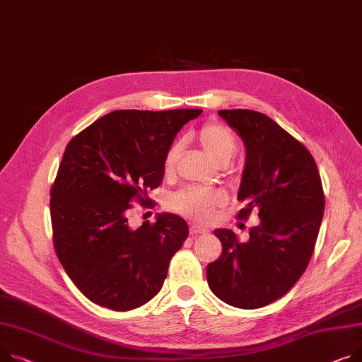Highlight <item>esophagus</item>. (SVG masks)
<instances>
[{"label":"esophagus","instance_id":"34e87169","mask_svg":"<svg viewBox=\"0 0 362 362\" xmlns=\"http://www.w3.org/2000/svg\"><path fill=\"white\" fill-rule=\"evenodd\" d=\"M189 231H190L192 235H197V234H208V233H209L206 228H204V227H201V226H190Z\"/></svg>","mask_w":362,"mask_h":362}]
</instances>
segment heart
<instances>
[{"mask_svg":"<svg viewBox=\"0 0 362 362\" xmlns=\"http://www.w3.org/2000/svg\"><path fill=\"white\" fill-rule=\"evenodd\" d=\"M198 141L206 156L215 164H227L235 154L237 144L231 131L220 124H206L198 132ZM177 147H172L165 156V168L170 170L176 158ZM226 197L218 190L204 189L198 186L183 187L167 199V206L194 218L199 223H206L212 218L214 212L223 206Z\"/></svg>","mask_w":362,"mask_h":362,"instance_id":"heart-1","label":"heart"}]
</instances>
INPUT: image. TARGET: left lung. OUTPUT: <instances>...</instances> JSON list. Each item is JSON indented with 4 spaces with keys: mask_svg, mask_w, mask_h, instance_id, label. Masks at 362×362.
Here are the masks:
<instances>
[{
    "mask_svg": "<svg viewBox=\"0 0 362 362\" xmlns=\"http://www.w3.org/2000/svg\"><path fill=\"white\" fill-rule=\"evenodd\" d=\"M246 148L238 218L260 223L240 243L216 228L223 252L206 267L211 291L238 308H260L291 290L307 268L323 218L325 195L315 158L275 120L253 110H220Z\"/></svg>",
    "mask_w": 362,
    "mask_h": 362,
    "instance_id": "1",
    "label": "left lung"
}]
</instances>
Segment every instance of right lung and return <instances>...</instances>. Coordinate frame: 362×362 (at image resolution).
Wrapping results in <instances>:
<instances>
[{
  "label": "right lung",
  "instance_id": "right-lung-1",
  "mask_svg": "<svg viewBox=\"0 0 362 362\" xmlns=\"http://www.w3.org/2000/svg\"><path fill=\"white\" fill-rule=\"evenodd\" d=\"M201 113L115 110L68 142L51 190L54 245L90 301L128 311L161 290L189 227L182 216L161 212L156 224L134 228L129 204L150 202L147 192L161 183L176 134Z\"/></svg>",
  "mask_w": 362,
  "mask_h": 362
}]
</instances>
